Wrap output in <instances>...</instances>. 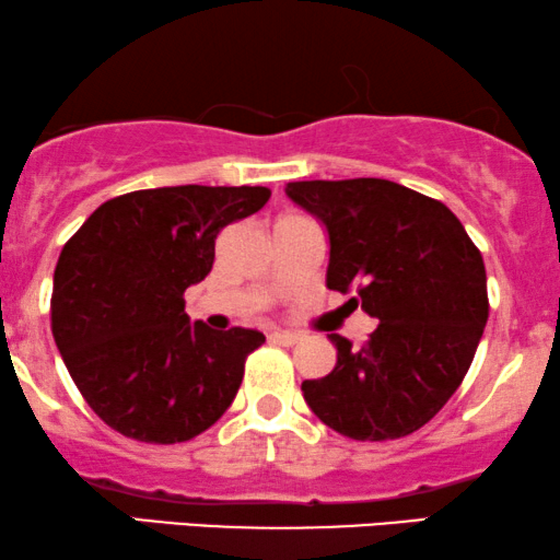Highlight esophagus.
I'll use <instances>...</instances> for the list:
<instances>
[{"label": "esophagus", "mask_w": 560, "mask_h": 560, "mask_svg": "<svg viewBox=\"0 0 560 560\" xmlns=\"http://www.w3.org/2000/svg\"><path fill=\"white\" fill-rule=\"evenodd\" d=\"M268 339H271L273 345H281V347H294V345H300L302 336H300V334H289V331H273L271 336H268Z\"/></svg>", "instance_id": "1"}]
</instances>
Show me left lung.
<instances>
[{"instance_id":"obj_1","label":"left lung","mask_w":560,"mask_h":560,"mask_svg":"<svg viewBox=\"0 0 560 560\" xmlns=\"http://www.w3.org/2000/svg\"><path fill=\"white\" fill-rule=\"evenodd\" d=\"M326 224V284L378 318L362 347L331 334L336 368L305 381L320 422L352 441H396L441 412L472 365L488 323V276L441 200L388 179L289 182Z\"/></svg>"}]
</instances>
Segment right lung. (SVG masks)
Listing matches in <instances>:
<instances>
[{
  "instance_id": "add662e5",
  "label": "right lung",
  "mask_w": 560,
  "mask_h": 560,
  "mask_svg": "<svg viewBox=\"0 0 560 560\" xmlns=\"http://www.w3.org/2000/svg\"><path fill=\"white\" fill-rule=\"evenodd\" d=\"M268 187L179 185L106 200L65 242L51 334L88 407L140 443H185L226 412L266 336L190 323L185 289L213 268L215 237Z\"/></svg>"
}]
</instances>
